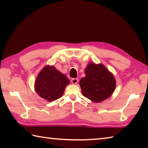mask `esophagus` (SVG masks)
<instances>
[{
    "instance_id": "34e87169",
    "label": "esophagus",
    "mask_w": 148,
    "mask_h": 148,
    "mask_svg": "<svg viewBox=\"0 0 148 148\" xmlns=\"http://www.w3.org/2000/svg\"><path fill=\"white\" fill-rule=\"evenodd\" d=\"M71 83L74 84H76L78 83V79L77 78H73L71 79Z\"/></svg>"
}]
</instances>
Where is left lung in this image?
<instances>
[{"label": "left lung", "instance_id": "1", "mask_svg": "<svg viewBox=\"0 0 148 148\" xmlns=\"http://www.w3.org/2000/svg\"><path fill=\"white\" fill-rule=\"evenodd\" d=\"M85 74L79 81L84 97L93 102H100L112 95L116 88V81L102 64L90 63L85 69Z\"/></svg>", "mask_w": 148, "mask_h": 148}]
</instances>
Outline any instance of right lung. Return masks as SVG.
Here are the masks:
<instances>
[{
  "label": "right lung",
  "mask_w": 148,
  "mask_h": 148,
  "mask_svg": "<svg viewBox=\"0 0 148 148\" xmlns=\"http://www.w3.org/2000/svg\"><path fill=\"white\" fill-rule=\"evenodd\" d=\"M69 83L67 76L57 69L53 66H46L36 78L35 89L40 97L51 102L63 95Z\"/></svg>",
  "instance_id": "1"
}]
</instances>
